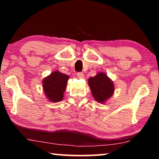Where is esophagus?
Masks as SVG:
<instances>
[{
  "mask_svg": "<svg viewBox=\"0 0 159 159\" xmlns=\"http://www.w3.org/2000/svg\"><path fill=\"white\" fill-rule=\"evenodd\" d=\"M77 77L79 78V79H82V78H84V74L82 72L77 73Z\"/></svg>",
  "mask_w": 159,
  "mask_h": 159,
  "instance_id": "obj_1",
  "label": "esophagus"
}]
</instances>
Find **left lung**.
Here are the masks:
<instances>
[{
	"instance_id": "obj_1",
	"label": "left lung",
	"mask_w": 159,
	"mask_h": 159,
	"mask_svg": "<svg viewBox=\"0 0 159 159\" xmlns=\"http://www.w3.org/2000/svg\"><path fill=\"white\" fill-rule=\"evenodd\" d=\"M88 85L91 93L98 103L104 104L114 95V82L104 72H98L88 79Z\"/></svg>"
}]
</instances>
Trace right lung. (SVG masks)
<instances>
[{
	"label": "right lung",
	"mask_w": 159,
	"mask_h": 159,
	"mask_svg": "<svg viewBox=\"0 0 159 159\" xmlns=\"http://www.w3.org/2000/svg\"><path fill=\"white\" fill-rule=\"evenodd\" d=\"M69 79V75L54 71L43 80V90L48 101L52 103L62 101Z\"/></svg>",
	"instance_id": "1"
}]
</instances>
